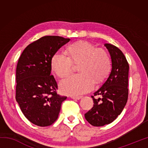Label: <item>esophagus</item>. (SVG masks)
Listing matches in <instances>:
<instances>
[{"label": "esophagus", "instance_id": "1", "mask_svg": "<svg viewBox=\"0 0 148 148\" xmlns=\"http://www.w3.org/2000/svg\"><path fill=\"white\" fill-rule=\"evenodd\" d=\"M71 98L72 99H76V100H79L80 99L82 98L81 96H78V97H76V96H72Z\"/></svg>", "mask_w": 148, "mask_h": 148}]
</instances>
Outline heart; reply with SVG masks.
Listing matches in <instances>:
<instances>
[{
  "instance_id": "1",
  "label": "heart",
  "mask_w": 148,
  "mask_h": 148,
  "mask_svg": "<svg viewBox=\"0 0 148 148\" xmlns=\"http://www.w3.org/2000/svg\"><path fill=\"white\" fill-rule=\"evenodd\" d=\"M67 52L69 57L56 53L51 60V70L60 77L71 73L73 63H79L78 71L81 73L71 75L60 82V89L64 94L78 96L86 93L92 89L95 81L101 83L108 76L111 59L104 49L79 41L70 45Z\"/></svg>"
}]
</instances>
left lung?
<instances>
[{
  "instance_id": "obj_1",
  "label": "left lung",
  "mask_w": 148,
  "mask_h": 148,
  "mask_svg": "<svg viewBox=\"0 0 148 148\" xmlns=\"http://www.w3.org/2000/svg\"><path fill=\"white\" fill-rule=\"evenodd\" d=\"M104 46L111 57V72L101 88L94 92V96L99 98L91 96L93 107L85 114L87 121L95 127L113 122L121 113L128 99V62L118 47L110 44Z\"/></svg>"
}]
</instances>
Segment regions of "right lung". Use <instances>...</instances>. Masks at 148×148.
I'll use <instances>...</instances> for the list:
<instances>
[{
  "instance_id": "obj_1",
  "label": "right lung",
  "mask_w": 148,
  "mask_h": 148,
  "mask_svg": "<svg viewBox=\"0 0 148 148\" xmlns=\"http://www.w3.org/2000/svg\"><path fill=\"white\" fill-rule=\"evenodd\" d=\"M70 40L43 36L27 46L19 57L16 99L26 118L38 126L53 124L58 118L62 102L67 98L57 93V82L51 75V60Z\"/></svg>"
}]
</instances>
